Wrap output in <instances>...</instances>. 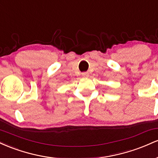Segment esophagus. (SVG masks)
Wrapping results in <instances>:
<instances>
[{
  "label": "esophagus",
  "mask_w": 158,
  "mask_h": 158,
  "mask_svg": "<svg viewBox=\"0 0 158 158\" xmlns=\"http://www.w3.org/2000/svg\"><path fill=\"white\" fill-rule=\"evenodd\" d=\"M81 75H82V77L85 78H88V77H89V73H88V72H84V73H81Z\"/></svg>",
  "instance_id": "1"
}]
</instances>
